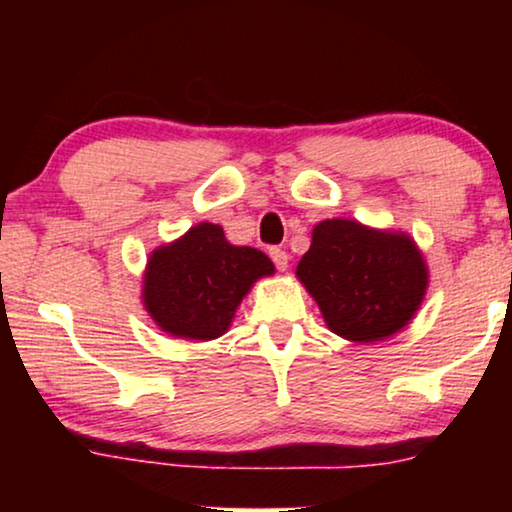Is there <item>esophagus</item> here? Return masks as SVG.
Segmentation results:
<instances>
[{"label": "esophagus", "mask_w": 512, "mask_h": 512, "mask_svg": "<svg viewBox=\"0 0 512 512\" xmlns=\"http://www.w3.org/2000/svg\"><path fill=\"white\" fill-rule=\"evenodd\" d=\"M270 258L275 261L277 270L284 272L286 268H289V254H286L284 249H270Z\"/></svg>", "instance_id": "1"}]
</instances>
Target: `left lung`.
I'll list each match as a JSON object with an SVG mask.
<instances>
[{
  "label": "left lung",
  "instance_id": "8db88e82",
  "mask_svg": "<svg viewBox=\"0 0 512 512\" xmlns=\"http://www.w3.org/2000/svg\"><path fill=\"white\" fill-rule=\"evenodd\" d=\"M296 277L326 326L349 342L401 333L429 289V265L408 233L354 219L319 221Z\"/></svg>",
  "mask_w": 512,
  "mask_h": 512
}]
</instances>
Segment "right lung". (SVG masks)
I'll return each mask as SVG.
<instances>
[{
  "instance_id": "obj_1",
  "label": "right lung",
  "mask_w": 512,
  "mask_h": 512,
  "mask_svg": "<svg viewBox=\"0 0 512 512\" xmlns=\"http://www.w3.org/2000/svg\"><path fill=\"white\" fill-rule=\"evenodd\" d=\"M275 275L263 251L226 240L219 223L202 221L146 258L142 303L160 331L184 340H216L258 279Z\"/></svg>"
}]
</instances>
